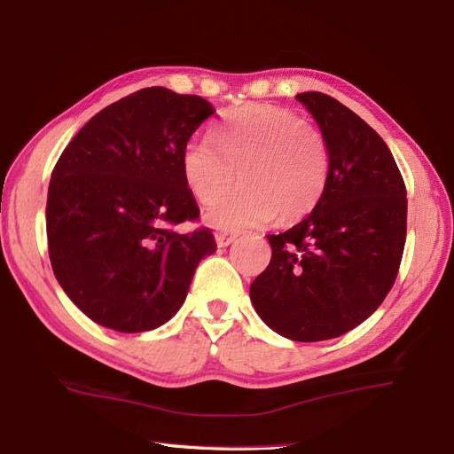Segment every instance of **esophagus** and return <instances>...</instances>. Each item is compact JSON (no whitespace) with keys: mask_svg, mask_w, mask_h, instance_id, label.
Here are the masks:
<instances>
[{"mask_svg":"<svg viewBox=\"0 0 454 454\" xmlns=\"http://www.w3.org/2000/svg\"><path fill=\"white\" fill-rule=\"evenodd\" d=\"M236 238H238L236 231H223L221 230V231L215 233V239H216L218 247H228L230 243L236 241Z\"/></svg>","mask_w":454,"mask_h":454,"instance_id":"obj_1","label":"esophagus"}]
</instances>
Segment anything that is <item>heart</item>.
I'll return each mask as SVG.
<instances>
[{
	"label": "heart",
	"instance_id": "obj_1",
	"mask_svg": "<svg viewBox=\"0 0 454 454\" xmlns=\"http://www.w3.org/2000/svg\"><path fill=\"white\" fill-rule=\"evenodd\" d=\"M183 177L200 203L235 180L244 184L213 202L207 223L223 231L273 221L294 223L309 215L325 194L330 154L320 131L294 111L247 106L218 124L215 143L192 137L181 156Z\"/></svg>",
	"mask_w": 454,
	"mask_h": 454
}]
</instances>
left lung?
Wrapping results in <instances>:
<instances>
[{
    "label": "left lung",
    "instance_id": "1",
    "mask_svg": "<svg viewBox=\"0 0 454 454\" xmlns=\"http://www.w3.org/2000/svg\"><path fill=\"white\" fill-rule=\"evenodd\" d=\"M330 154L325 194L311 215L268 236L270 266L251 285L260 318L292 341L340 338L390 292L407 233L402 173L387 143L356 113L303 92Z\"/></svg>",
    "mask_w": 454,
    "mask_h": 454
}]
</instances>
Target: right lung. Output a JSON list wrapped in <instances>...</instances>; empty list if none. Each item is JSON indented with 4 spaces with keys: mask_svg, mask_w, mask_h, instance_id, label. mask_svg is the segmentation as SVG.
Instances as JSON below:
<instances>
[{
    "mask_svg": "<svg viewBox=\"0 0 454 454\" xmlns=\"http://www.w3.org/2000/svg\"><path fill=\"white\" fill-rule=\"evenodd\" d=\"M215 113L207 99L151 86L101 109L52 169L47 239L52 271L94 323L149 332L181 309L209 228L181 233L198 203L183 177L184 145Z\"/></svg>",
    "mask_w": 454,
    "mask_h": 454,
    "instance_id": "obj_1",
    "label": "right lung"
}]
</instances>
